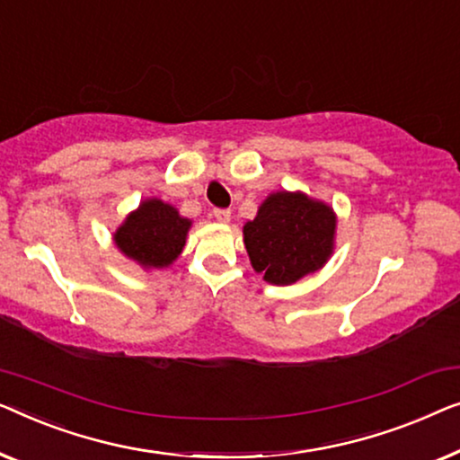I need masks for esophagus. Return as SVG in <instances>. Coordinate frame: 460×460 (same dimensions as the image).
<instances>
[{"instance_id": "obj_1", "label": "esophagus", "mask_w": 460, "mask_h": 460, "mask_svg": "<svg viewBox=\"0 0 460 460\" xmlns=\"http://www.w3.org/2000/svg\"><path fill=\"white\" fill-rule=\"evenodd\" d=\"M215 218L221 223H229L231 221V210L227 208H215Z\"/></svg>"}]
</instances>
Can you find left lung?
<instances>
[{
    "label": "left lung",
    "mask_w": 460,
    "mask_h": 460,
    "mask_svg": "<svg viewBox=\"0 0 460 460\" xmlns=\"http://www.w3.org/2000/svg\"><path fill=\"white\" fill-rule=\"evenodd\" d=\"M335 212L302 191H277L254 221L243 225V243L256 273L273 286H292L323 269L333 252Z\"/></svg>",
    "instance_id": "8db88e82"
}]
</instances>
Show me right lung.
I'll use <instances>...</instances> for the list:
<instances>
[{"mask_svg": "<svg viewBox=\"0 0 460 460\" xmlns=\"http://www.w3.org/2000/svg\"><path fill=\"white\" fill-rule=\"evenodd\" d=\"M190 227V218L181 217L174 206L150 198L116 229L114 243L144 269H163L177 261Z\"/></svg>", "mask_w": 460, "mask_h": 460, "instance_id": "right-lung-1", "label": "right lung"}]
</instances>
